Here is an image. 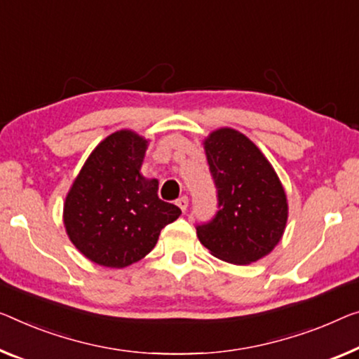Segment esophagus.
Returning <instances> with one entry per match:
<instances>
[{
    "mask_svg": "<svg viewBox=\"0 0 359 359\" xmlns=\"http://www.w3.org/2000/svg\"><path fill=\"white\" fill-rule=\"evenodd\" d=\"M177 206L180 208L182 211H187V206H189V196H180L177 200Z\"/></svg>",
    "mask_w": 359,
    "mask_h": 359,
    "instance_id": "esophagus-1",
    "label": "esophagus"
}]
</instances>
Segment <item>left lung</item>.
I'll list each match as a JSON object with an SVG mask.
<instances>
[{
    "instance_id": "obj_1",
    "label": "left lung",
    "mask_w": 359,
    "mask_h": 359,
    "mask_svg": "<svg viewBox=\"0 0 359 359\" xmlns=\"http://www.w3.org/2000/svg\"><path fill=\"white\" fill-rule=\"evenodd\" d=\"M216 187L217 211L196 224L200 242L232 264H250L279 243L287 222V196L258 147L233 128L212 132L205 142Z\"/></svg>"
}]
</instances>
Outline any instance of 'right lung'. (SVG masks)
I'll use <instances>...</instances> for the list:
<instances>
[{
	"label": "right lung",
	"mask_w": 359,
	"mask_h": 359,
	"mask_svg": "<svg viewBox=\"0 0 359 359\" xmlns=\"http://www.w3.org/2000/svg\"><path fill=\"white\" fill-rule=\"evenodd\" d=\"M147 140L130 130L104 138L74 182L64 205L71 242L93 263L126 267L154 248L182 211L158 196V180L140 174Z\"/></svg>",
	"instance_id": "obj_1"
}]
</instances>
